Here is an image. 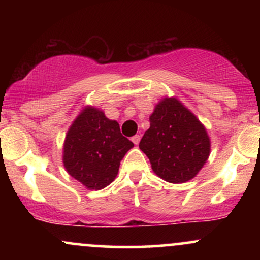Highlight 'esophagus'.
I'll list each match as a JSON object with an SVG mask.
<instances>
[{"mask_svg": "<svg viewBox=\"0 0 260 260\" xmlns=\"http://www.w3.org/2000/svg\"><path fill=\"white\" fill-rule=\"evenodd\" d=\"M132 142H133L136 145L139 144V142H140V136H138V134H136V136L132 137Z\"/></svg>", "mask_w": 260, "mask_h": 260, "instance_id": "obj_1", "label": "esophagus"}]
</instances>
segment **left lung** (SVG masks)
I'll return each instance as SVG.
<instances>
[{"mask_svg":"<svg viewBox=\"0 0 260 260\" xmlns=\"http://www.w3.org/2000/svg\"><path fill=\"white\" fill-rule=\"evenodd\" d=\"M139 143L155 175L170 183L194 178L210 155L207 128L177 98H164L149 117Z\"/></svg>","mask_w":260,"mask_h":260,"instance_id":"8db88e82","label":"left lung"}]
</instances>
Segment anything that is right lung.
<instances>
[{"instance_id": "right-lung-1", "label": "right lung", "mask_w": 260, "mask_h": 260, "mask_svg": "<svg viewBox=\"0 0 260 260\" xmlns=\"http://www.w3.org/2000/svg\"><path fill=\"white\" fill-rule=\"evenodd\" d=\"M134 144L121 134L120 124L103 110L85 106L68 128L63 143L66 171L86 189L109 186L118 174L121 160Z\"/></svg>"}]
</instances>
